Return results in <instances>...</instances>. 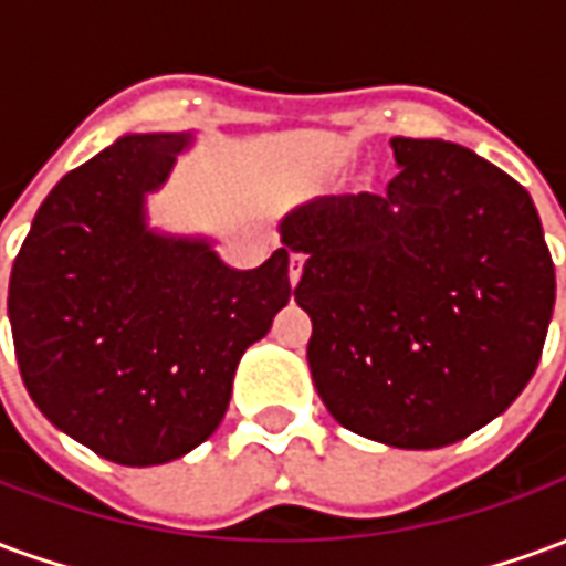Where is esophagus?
<instances>
[{"label": "esophagus", "instance_id": "1", "mask_svg": "<svg viewBox=\"0 0 566 566\" xmlns=\"http://www.w3.org/2000/svg\"><path fill=\"white\" fill-rule=\"evenodd\" d=\"M303 263H306V258H303L300 251H294V254H291V270H287V279H291L294 287L296 282H300V275H303Z\"/></svg>", "mask_w": 566, "mask_h": 566}]
</instances>
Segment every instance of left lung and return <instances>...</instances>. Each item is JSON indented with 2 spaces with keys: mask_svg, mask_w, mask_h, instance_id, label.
I'll return each mask as SVG.
<instances>
[{
  "mask_svg": "<svg viewBox=\"0 0 566 566\" xmlns=\"http://www.w3.org/2000/svg\"><path fill=\"white\" fill-rule=\"evenodd\" d=\"M381 193L291 211L306 254L296 303L318 397L352 433L442 449L506 412L534 376L555 308V263L534 199L470 148L391 139Z\"/></svg>",
  "mask_w": 566,
  "mask_h": 566,
  "instance_id": "1",
  "label": "left lung"
}]
</instances>
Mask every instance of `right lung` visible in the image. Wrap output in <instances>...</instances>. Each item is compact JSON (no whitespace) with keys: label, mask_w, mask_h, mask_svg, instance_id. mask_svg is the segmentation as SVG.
<instances>
[{"label":"right lung","mask_w":566,"mask_h":566,"mask_svg":"<svg viewBox=\"0 0 566 566\" xmlns=\"http://www.w3.org/2000/svg\"><path fill=\"white\" fill-rule=\"evenodd\" d=\"M187 148V133H129L63 175L8 282L32 403L124 467L175 461L206 442L245 348L296 294L294 248L258 270H233L209 239L150 230L145 197Z\"/></svg>","instance_id":"obj_1"}]
</instances>
